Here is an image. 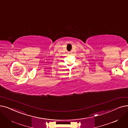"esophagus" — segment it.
Segmentation results:
<instances>
[{
	"label": "esophagus",
	"instance_id": "obj_1",
	"mask_svg": "<svg viewBox=\"0 0 128 128\" xmlns=\"http://www.w3.org/2000/svg\"><path fill=\"white\" fill-rule=\"evenodd\" d=\"M72 54V52L70 51V52H68V54Z\"/></svg>",
	"mask_w": 128,
	"mask_h": 128
}]
</instances>
